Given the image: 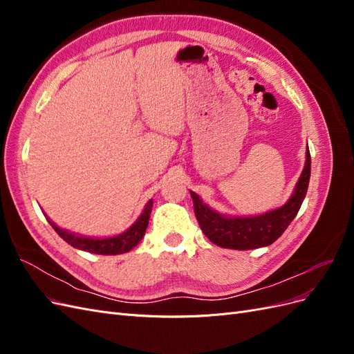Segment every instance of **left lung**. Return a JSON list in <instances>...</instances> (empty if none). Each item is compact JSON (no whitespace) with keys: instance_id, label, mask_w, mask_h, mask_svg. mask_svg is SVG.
I'll return each instance as SVG.
<instances>
[{"instance_id":"left-lung-1","label":"left lung","mask_w":354,"mask_h":354,"mask_svg":"<svg viewBox=\"0 0 354 354\" xmlns=\"http://www.w3.org/2000/svg\"><path fill=\"white\" fill-rule=\"evenodd\" d=\"M310 171H312V159H310L307 147L304 169L297 181L291 198L282 207L259 214V216H224L207 205L199 195L190 190L195 216L202 232L212 243L221 248L243 251L272 245L286 230L299 211L307 194Z\"/></svg>"}]
</instances>
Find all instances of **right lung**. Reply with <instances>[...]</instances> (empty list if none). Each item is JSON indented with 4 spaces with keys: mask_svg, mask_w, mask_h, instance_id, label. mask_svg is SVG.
<instances>
[{
    "mask_svg": "<svg viewBox=\"0 0 354 354\" xmlns=\"http://www.w3.org/2000/svg\"><path fill=\"white\" fill-rule=\"evenodd\" d=\"M152 207H153V201L149 199V202L145 205L143 212L140 214V217H138L130 227H128L125 232L109 238L82 236V234H77L73 232L59 227L57 224L53 223L48 217L47 220L51 224V227L56 230L59 236L65 242H68L71 246H73V248L93 252V254L118 255V254L131 251L134 246H137V243L143 239L145 232L149 224V217H151V212H152Z\"/></svg>",
    "mask_w": 354,
    "mask_h": 354,
    "instance_id": "right-lung-1",
    "label": "right lung"
}]
</instances>
